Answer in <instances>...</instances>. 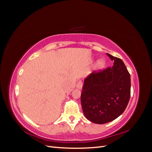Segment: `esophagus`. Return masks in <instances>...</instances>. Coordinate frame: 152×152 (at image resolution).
I'll use <instances>...</instances> for the list:
<instances>
[{"mask_svg": "<svg viewBox=\"0 0 152 152\" xmlns=\"http://www.w3.org/2000/svg\"><path fill=\"white\" fill-rule=\"evenodd\" d=\"M82 86H83V84H82V82L81 80H79V82H77V84H76V87L77 89H81L82 87Z\"/></svg>", "mask_w": 152, "mask_h": 152, "instance_id": "1", "label": "esophagus"}]
</instances>
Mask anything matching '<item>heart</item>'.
<instances>
[{"label": "heart", "mask_w": 152, "mask_h": 152, "mask_svg": "<svg viewBox=\"0 0 152 152\" xmlns=\"http://www.w3.org/2000/svg\"><path fill=\"white\" fill-rule=\"evenodd\" d=\"M106 66V61L103 59H99L96 63V68L98 70H102Z\"/></svg>", "instance_id": "1"}]
</instances>
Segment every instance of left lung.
Masks as SVG:
<instances>
[{
    "mask_svg": "<svg viewBox=\"0 0 152 152\" xmlns=\"http://www.w3.org/2000/svg\"><path fill=\"white\" fill-rule=\"evenodd\" d=\"M113 65L103 71L93 72L84 81L81 104L85 117L103 124L123 113L131 95V76L121 59L107 53Z\"/></svg>",
    "mask_w": 152,
    "mask_h": 152,
    "instance_id": "obj_1",
    "label": "left lung"
}]
</instances>
